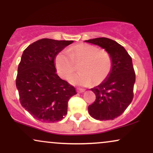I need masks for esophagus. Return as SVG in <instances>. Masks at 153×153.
Listing matches in <instances>:
<instances>
[{
	"label": "esophagus",
	"mask_w": 153,
	"mask_h": 153,
	"mask_svg": "<svg viewBox=\"0 0 153 153\" xmlns=\"http://www.w3.org/2000/svg\"><path fill=\"white\" fill-rule=\"evenodd\" d=\"M85 89H82V88H78L77 89V91H78V93H83L85 92Z\"/></svg>",
	"instance_id": "obj_1"
}]
</instances>
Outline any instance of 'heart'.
I'll list each match as a JSON object with an SVG mask.
<instances>
[{
  "instance_id": "heart-1",
  "label": "heart",
  "mask_w": 153,
  "mask_h": 153,
  "mask_svg": "<svg viewBox=\"0 0 153 153\" xmlns=\"http://www.w3.org/2000/svg\"><path fill=\"white\" fill-rule=\"evenodd\" d=\"M75 65H79L77 73L70 78L72 84L87 86L91 82L95 85L101 83L109 74L112 59L106 51L88 44H79L62 50L54 59L56 69L62 78L68 79L75 71Z\"/></svg>"
}]
</instances>
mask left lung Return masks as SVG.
Segmentation results:
<instances>
[{"label": "left lung", "instance_id": "obj_1", "mask_svg": "<svg viewBox=\"0 0 153 153\" xmlns=\"http://www.w3.org/2000/svg\"><path fill=\"white\" fill-rule=\"evenodd\" d=\"M85 42L104 49L112 59L107 78L91 88L96 94V101L88 106V113L96 120H113L122 114L132 101L135 73L131 57L124 47L111 39L95 38Z\"/></svg>", "mask_w": 153, "mask_h": 153}]
</instances>
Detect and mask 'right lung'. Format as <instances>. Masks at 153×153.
<instances>
[{"mask_svg": "<svg viewBox=\"0 0 153 153\" xmlns=\"http://www.w3.org/2000/svg\"><path fill=\"white\" fill-rule=\"evenodd\" d=\"M73 40L42 39L26 47L19 65L16 85L22 106L35 119L54 123L65 117L75 88L56 73V55Z\"/></svg>", "mask_w": 153, "mask_h": 153, "instance_id": "obj_1", "label": "right lung"}]
</instances>
